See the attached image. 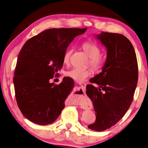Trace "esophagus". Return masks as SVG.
Listing matches in <instances>:
<instances>
[{
    "instance_id": "obj_1",
    "label": "esophagus",
    "mask_w": 148,
    "mask_h": 148,
    "mask_svg": "<svg viewBox=\"0 0 148 148\" xmlns=\"http://www.w3.org/2000/svg\"><path fill=\"white\" fill-rule=\"evenodd\" d=\"M78 84L81 86V90H82V92H83L84 94H77V95H79V96L80 95V96H81V97H77L75 98V99L73 101L72 103L74 105H79V104H82V103L86 104V97H85V95H84V92L85 91V88H86V84L85 83H82V82H78ZM77 94H80V93H77Z\"/></svg>"
}]
</instances>
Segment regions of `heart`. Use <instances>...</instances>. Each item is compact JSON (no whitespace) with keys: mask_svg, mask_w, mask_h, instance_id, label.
<instances>
[{"mask_svg":"<svg viewBox=\"0 0 148 148\" xmlns=\"http://www.w3.org/2000/svg\"><path fill=\"white\" fill-rule=\"evenodd\" d=\"M82 49L90 59V64L95 70L101 68L104 59L100 55L101 49L92 42H86L82 45ZM72 49L67 50L64 54L63 62L65 64H68L70 56L72 53ZM92 70L90 68H73L66 72V76L78 82H83L88 77L92 75Z\"/></svg>","mask_w":148,"mask_h":148,"instance_id":"obj_1","label":"heart"}]
</instances>
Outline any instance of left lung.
Returning a JSON list of instances; mask_svg holds the SVG:
<instances>
[{
  "instance_id": "obj_1",
  "label": "left lung",
  "mask_w": 148,
  "mask_h": 148,
  "mask_svg": "<svg viewBox=\"0 0 148 148\" xmlns=\"http://www.w3.org/2000/svg\"><path fill=\"white\" fill-rule=\"evenodd\" d=\"M107 49L102 71L90 80L86 94L92 101L96 120L90 129L103 131L110 128L125 114L133 99L138 82V64L133 46L125 36L102 32L95 34Z\"/></svg>"
}]
</instances>
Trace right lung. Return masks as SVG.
<instances>
[{"label":"right lung","instance_id":"right-lung-1","mask_svg":"<svg viewBox=\"0 0 148 148\" xmlns=\"http://www.w3.org/2000/svg\"><path fill=\"white\" fill-rule=\"evenodd\" d=\"M85 28H51L29 39L20 51L14 84L15 98L26 118L41 125L53 123L65 107L74 82L63 79L58 85L49 80L63 66L70 43Z\"/></svg>","mask_w":148,"mask_h":148}]
</instances>
